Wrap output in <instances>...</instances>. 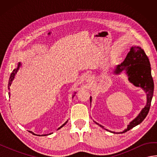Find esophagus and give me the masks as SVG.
<instances>
[{"label":"esophagus","mask_w":157,"mask_h":157,"mask_svg":"<svg viewBox=\"0 0 157 157\" xmlns=\"http://www.w3.org/2000/svg\"><path fill=\"white\" fill-rule=\"evenodd\" d=\"M91 79H92V78H91V76L90 75H87L86 76V81L87 82H90Z\"/></svg>","instance_id":"obj_1"}]
</instances>
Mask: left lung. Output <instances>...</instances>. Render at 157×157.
Masks as SVG:
<instances>
[{
  "label": "left lung",
  "instance_id": "left-lung-1",
  "mask_svg": "<svg viewBox=\"0 0 157 157\" xmlns=\"http://www.w3.org/2000/svg\"><path fill=\"white\" fill-rule=\"evenodd\" d=\"M123 71L128 77V80L130 83H132L136 87L141 88L145 92L146 94V105L142 109L138 115L128 125V128L121 132L109 131L113 134H123L144 121L151 107L154 92V82L151 75V64L148 56L141 47L136 46H132L124 61L120 65L115 67L113 73L115 75H119ZM90 101L91 103L92 96L90 98ZM94 122L102 128L105 129L102 125L98 124L96 121ZM105 129L109 131L106 129Z\"/></svg>",
  "mask_w": 157,
  "mask_h": 157
}]
</instances>
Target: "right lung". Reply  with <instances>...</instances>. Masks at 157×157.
Returning a JSON list of instances; mask_svg holds the SVG:
<instances>
[{
    "label": "right lung",
    "mask_w": 157,
    "mask_h": 157,
    "mask_svg": "<svg viewBox=\"0 0 157 157\" xmlns=\"http://www.w3.org/2000/svg\"><path fill=\"white\" fill-rule=\"evenodd\" d=\"M21 62H19L18 63V64H17V67L16 69H14L13 70V71H12V73H11V76H10V78H9V84H8V89L9 90H10V86H11V84H12V82L13 81V79H14V78H15V75L17 74V71H18V70L19 69V67H21ZM76 92H75V94ZM75 95H73V96H74ZM9 98H10V92H9ZM67 121H68V120L67 121H65V123H63V124L61 126V127H59V128H58V129H61V128H63V126H64L67 123ZM57 129V130H58ZM29 132L31 133V134H32L33 135H36V136H48V135H51V134H52V133H51V134H44V135H42V136H40V135H38V134H34V132H31V131H29Z\"/></svg>",
    "instance_id": "1"
}]
</instances>
